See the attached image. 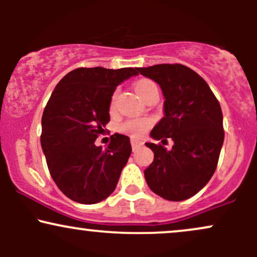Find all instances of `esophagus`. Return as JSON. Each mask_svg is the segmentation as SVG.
I'll return each mask as SVG.
<instances>
[{"instance_id": "esophagus-1", "label": "esophagus", "mask_w": 257, "mask_h": 257, "mask_svg": "<svg viewBox=\"0 0 257 257\" xmlns=\"http://www.w3.org/2000/svg\"><path fill=\"white\" fill-rule=\"evenodd\" d=\"M132 147H133V151H135V150L138 149L139 146L141 145V141H139V140H135V139H132Z\"/></svg>"}]
</instances>
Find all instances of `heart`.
Listing matches in <instances>:
<instances>
[{
  "mask_svg": "<svg viewBox=\"0 0 257 257\" xmlns=\"http://www.w3.org/2000/svg\"><path fill=\"white\" fill-rule=\"evenodd\" d=\"M134 89L141 98L145 100L153 90H157V85H156L155 82L151 81V79L140 78L134 83ZM116 98L117 93L114 91L110 99V105H108V110H110V112L114 110ZM151 124L152 120L150 118H132L125 120V122H123L122 124L119 125V132L131 135L133 138H139L143 134H145V132L151 126Z\"/></svg>",
  "mask_w": 257,
  "mask_h": 257,
  "instance_id": "b5f03b06",
  "label": "heart"
}]
</instances>
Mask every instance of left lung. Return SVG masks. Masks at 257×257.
I'll return each instance as SVG.
<instances>
[{
  "instance_id": "8db88e82",
  "label": "left lung",
  "mask_w": 257,
  "mask_h": 257,
  "mask_svg": "<svg viewBox=\"0 0 257 257\" xmlns=\"http://www.w3.org/2000/svg\"><path fill=\"white\" fill-rule=\"evenodd\" d=\"M138 71L157 82L166 98L164 117L151 137L174 141L170 151L161 144H145L155 153L145 170L147 185L164 199L191 198L217 167L225 138L220 102L204 79L185 65L159 64Z\"/></svg>"
}]
</instances>
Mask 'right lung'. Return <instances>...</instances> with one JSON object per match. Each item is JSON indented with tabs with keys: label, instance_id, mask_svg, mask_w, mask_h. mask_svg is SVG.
<instances>
[{
	"label": "right lung",
	"instance_id": "obj_1",
	"mask_svg": "<svg viewBox=\"0 0 257 257\" xmlns=\"http://www.w3.org/2000/svg\"><path fill=\"white\" fill-rule=\"evenodd\" d=\"M138 69L78 67L61 78L42 114L41 145L59 190L82 204H95L116 188L132 153L129 138L111 135L106 149L95 140L110 122L116 87Z\"/></svg>",
	"mask_w": 257,
	"mask_h": 257
}]
</instances>
